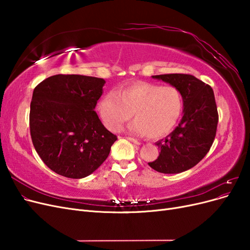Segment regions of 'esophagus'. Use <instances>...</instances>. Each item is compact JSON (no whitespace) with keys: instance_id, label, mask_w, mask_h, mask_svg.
Instances as JSON below:
<instances>
[{"instance_id":"esophagus-1","label":"esophagus","mask_w":250,"mask_h":250,"mask_svg":"<svg viewBox=\"0 0 250 250\" xmlns=\"http://www.w3.org/2000/svg\"><path fill=\"white\" fill-rule=\"evenodd\" d=\"M128 140H129L130 142H132V143H134L135 145H141V142L140 141H138V140H135V139H133V138H127Z\"/></svg>"}]
</instances>
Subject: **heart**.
<instances>
[{"mask_svg": "<svg viewBox=\"0 0 250 250\" xmlns=\"http://www.w3.org/2000/svg\"><path fill=\"white\" fill-rule=\"evenodd\" d=\"M183 98L171 85L134 82L103 95L97 103V112L110 131H119L132 116L129 130L151 139L167 135L177 124L183 112Z\"/></svg>", "mask_w": 250, "mask_h": 250, "instance_id": "1", "label": "heart"}]
</instances>
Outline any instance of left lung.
Returning <instances> with one entry per match:
<instances>
[{
    "mask_svg": "<svg viewBox=\"0 0 250 250\" xmlns=\"http://www.w3.org/2000/svg\"><path fill=\"white\" fill-rule=\"evenodd\" d=\"M152 78L179 90L184 110L175 129L155 143L161 152L157 160L148 165L165 174L185 172L207 155L215 140L218 111L213 88L188 74L155 75Z\"/></svg>",
    "mask_w": 250,
    "mask_h": 250,
    "instance_id": "8db88e82",
    "label": "left lung"
}]
</instances>
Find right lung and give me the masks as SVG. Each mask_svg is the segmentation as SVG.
<instances>
[{
  "label": "right lung",
  "mask_w": 250,
  "mask_h": 250,
  "mask_svg": "<svg viewBox=\"0 0 250 250\" xmlns=\"http://www.w3.org/2000/svg\"><path fill=\"white\" fill-rule=\"evenodd\" d=\"M105 80L55 75L42 81L30 104V133L37 154L59 175L79 179L106 160L117 137L95 111Z\"/></svg>",
  "instance_id": "1"
}]
</instances>
